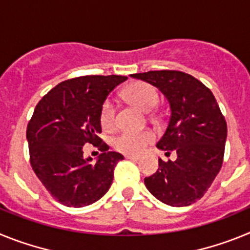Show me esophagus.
<instances>
[{"instance_id": "1", "label": "esophagus", "mask_w": 250, "mask_h": 250, "mask_svg": "<svg viewBox=\"0 0 250 250\" xmlns=\"http://www.w3.org/2000/svg\"><path fill=\"white\" fill-rule=\"evenodd\" d=\"M125 158L126 159H129V160H139V159H140V156L139 155H125Z\"/></svg>"}]
</instances>
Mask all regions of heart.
<instances>
[{"label": "heart", "mask_w": 250, "mask_h": 250, "mask_svg": "<svg viewBox=\"0 0 250 250\" xmlns=\"http://www.w3.org/2000/svg\"><path fill=\"white\" fill-rule=\"evenodd\" d=\"M124 96L140 107L141 110L150 111L158 104L159 95L154 86L146 83H134L127 86L124 91ZM100 124L105 131H111L116 125V109L111 100L104 101L100 109ZM155 139V135L151 130H141V131H130L125 130L116 135L112 140V146L118 151L134 155L141 152L150 143Z\"/></svg>", "instance_id": "b5f03b06"}]
</instances>
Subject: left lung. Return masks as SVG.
<instances>
[{
  "mask_svg": "<svg viewBox=\"0 0 250 250\" xmlns=\"http://www.w3.org/2000/svg\"><path fill=\"white\" fill-rule=\"evenodd\" d=\"M156 86L170 104L169 124L156 146L176 152L175 161L159 159L155 174L144 179L147 190L171 207L199 200L219 173L224 159L227 121L213 92L183 71L132 74Z\"/></svg>",
  "mask_w": 250,
  "mask_h": 250,
  "instance_id": "8db88e82",
  "label": "left lung"
}]
</instances>
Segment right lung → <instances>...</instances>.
<instances>
[{"mask_svg": "<svg viewBox=\"0 0 250 250\" xmlns=\"http://www.w3.org/2000/svg\"><path fill=\"white\" fill-rule=\"evenodd\" d=\"M119 75H89L62 81L35 107L27 124L30 163L46 190L66 207L98 202L109 190L124 156L109 151L100 138V109L110 92L126 80ZM102 154L95 165L83 159V145Z\"/></svg>", "mask_w": 250, "mask_h": 250, "instance_id": "right-lung-1", "label": "right lung"}]
</instances>
